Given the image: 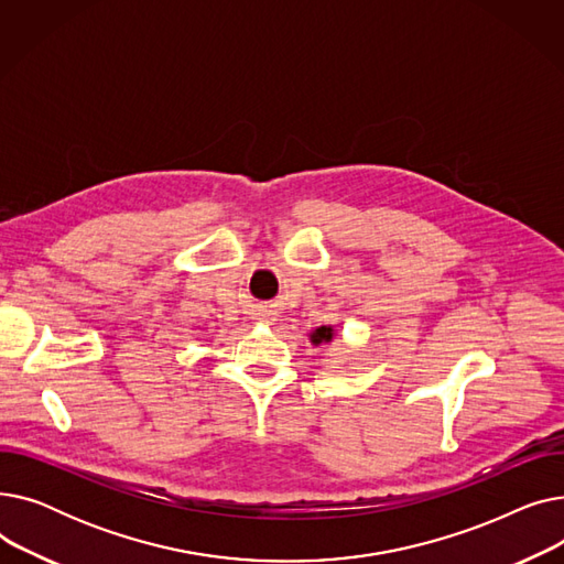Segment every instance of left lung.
<instances>
[{
  "mask_svg": "<svg viewBox=\"0 0 564 564\" xmlns=\"http://www.w3.org/2000/svg\"><path fill=\"white\" fill-rule=\"evenodd\" d=\"M334 336H336V332H334L332 324H329V327H317L315 332H311V343L313 345H327V343L334 340Z\"/></svg>",
  "mask_w": 564,
  "mask_h": 564,
  "instance_id": "obj_1",
  "label": "left lung"
}]
</instances>
